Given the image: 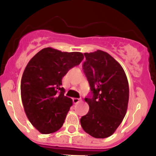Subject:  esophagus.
<instances>
[{
  "mask_svg": "<svg viewBox=\"0 0 156 156\" xmlns=\"http://www.w3.org/2000/svg\"><path fill=\"white\" fill-rule=\"evenodd\" d=\"M72 101H73V103L76 104V103H79L80 99H78V98H73V99H72Z\"/></svg>",
  "mask_w": 156,
  "mask_h": 156,
  "instance_id": "esophagus-1",
  "label": "esophagus"
}]
</instances>
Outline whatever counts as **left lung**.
<instances>
[{"instance_id":"obj_1","label":"left lung","mask_w":156,"mask_h":156,"mask_svg":"<svg viewBox=\"0 0 156 156\" xmlns=\"http://www.w3.org/2000/svg\"><path fill=\"white\" fill-rule=\"evenodd\" d=\"M83 70L93 96L84 99L89 111L80 119L84 131L95 138L114 133L127 112V78L122 66L103 50L84 53Z\"/></svg>"}]
</instances>
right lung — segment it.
Wrapping results in <instances>:
<instances>
[{"label":"right lung","instance_id":"1","mask_svg":"<svg viewBox=\"0 0 156 156\" xmlns=\"http://www.w3.org/2000/svg\"><path fill=\"white\" fill-rule=\"evenodd\" d=\"M83 59L80 52L47 48L26 66L21 80L22 102L29 122L40 133H54L63 125L72 100L64 96L62 79Z\"/></svg>","mask_w":156,"mask_h":156}]
</instances>
